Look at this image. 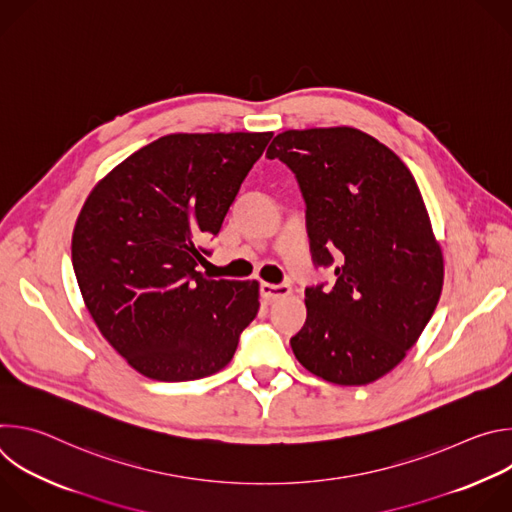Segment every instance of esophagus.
<instances>
[{
	"mask_svg": "<svg viewBox=\"0 0 512 512\" xmlns=\"http://www.w3.org/2000/svg\"><path fill=\"white\" fill-rule=\"evenodd\" d=\"M261 294L265 300L275 302L291 294V287L287 283H261Z\"/></svg>",
	"mask_w": 512,
	"mask_h": 512,
	"instance_id": "esophagus-1",
	"label": "esophagus"
}]
</instances>
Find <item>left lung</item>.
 <instances>
[{
	"mask_svg": "<svg viewBox=\"0 0 512 512\" xmlns=\"http://www.w3.org/2000/svg\"><path fill=\"white\" fill-rule=\"evenodd\" d=\"M269 160L294 172L316 267L336 283L306 287L308 318L289 344L334 385H367L405 358L440 302L444 257L407 166L352 127L283 131Z\"/></svg>",
	"mask_w": 512,
	"mask_h": 512,
	"instance_id": "obj_1",
	"label": "left lung"
}]
</instances>
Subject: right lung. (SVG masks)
Masks as SVG:
<instances>
[{
  "mask_svg": "<svg viewBox=\"0 0 512 512\" xmlns=\"http://www.w3.org/2000/svg\"><path fill=\"white\" fill-rule=\"evenodd\" d=\"M271 137L166 135L89 194L72 267L97 328L143 377L180 383L218 373L255 320L257 281L206 279L196 267Z\"/></svg>",
  "mask_w": 512,
  "mask_h": 512,
  "instance_id": "obj_1",
  "label": "right lung"
}]
</instances>
